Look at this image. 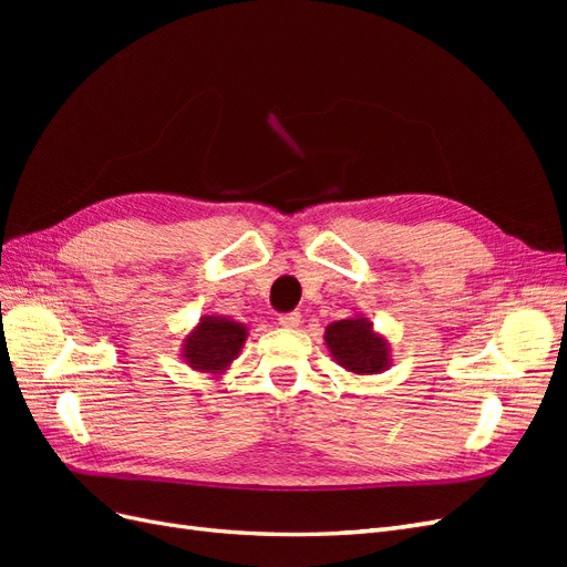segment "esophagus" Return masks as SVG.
<instances>
[{
	"instance_id": "34e87169",
	"label": "esophagus",
	"mask_w": 567,
	"mask_h": 567,
	"mask_svg": "<svg viewBox=\"0 0 567 567\" xmlns=\"http://www.w3.org/2000/svg\"><path fill=\"white\" fill-rule=\"evenodd\" d=\"M279 323L284 326V329H298V326H300V315H298V312L281 315V317H279Z\"/></svg>"
}]
</instances>
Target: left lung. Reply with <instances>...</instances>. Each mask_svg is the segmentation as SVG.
Here are the masks:
<instances>
[{"label":"left lung","mask_w":567,"mask_h":567,"mask_svg":"<svg viewBox=\"0 0 567 567\" xmlns=\"http://www.w3.org/2000/svg\"><path fill=\"white\" fill-rule=\"evenodd\" d=\"M323 342L333 362L354 375L383 373L392 364L388 338L375 331L373 323L362 315L326 326Z\"/></svg>","instance_id":"obj_1"}]
</instances>
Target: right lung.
Wrapping results in <instances>:
<instances>
[{
    "instance_id": "1",
    "label": "right lung",
    "mask_w": 567,
    "mask_h": 567,
    "mask_svg": "<svg viewBox=\"0 0 567 567\" xmlns=\"http://www.w3.org/2000/svg\"><path fill=\"white\" fill-rule=\"evenodd\" d=\"M248 340V326L221 315H203L182 338V359L198 373L219 379Z\"/></svg>"
}]
</instances>
